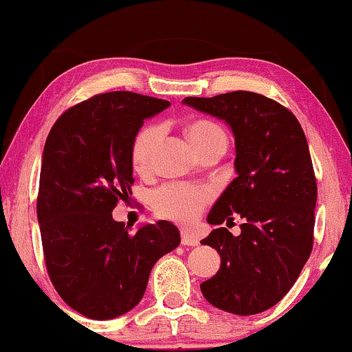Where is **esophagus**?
<instances>
[{"label": "esophagus", "instance_id": "1", "mask_svg": "<svg viewBox=\"0 0 352 352\" xmlns=\"http://www.w3.org/2000/svg\"><path fill=\"white\" fill-rule=\"evenodd\" d=\"M199 240L194 237V235L188 234V232H182V245L185 246H197Z\"/></svg>", "mask_w": 352, "mask_h": 352}]
</instances>
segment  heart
Wrapping results in <instances>:
<instances>
[{"label":"heart","instance_id":"heart-1","mask_svg":"<svg viewBox=\"0 0 352 352\" xmlns=\"http://www.w3.org/2000/svg\"><path fill=\"white\" fill-rule=\"evenodd\" d=\"M221 135H224L223 131L214 123L206 122V120L194 122L186 128V138L194 148L214 138H221ZM160 139L161 131L156 126H146L138 134L133 144V162L135 169L140 172L148 169ZM208 201L210 191L207 188L180 185V183L161 186L153 194V206L156 212L161 217L174 219V221L182 224H191L196 221Z\"/></svg>","mask_w":352,"mask_h":352}]
</instances>
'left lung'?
<instances>
[{
  "instance_id": "obj_1",
  "label": "left lung",
  "mask_w": 352,
  "mask_h": 352,
  "mask_svg": "<svg viewBox=\"0 0 352 352\" xmlns=\"http://www.w3.org/2000/svg\"><path fill=\"white\" fill-rule=\"evenodd\" d=\"M185 106L223 120L234 134L237 177L210 210L207 223L228 228L240 217V235L213 229L201 240L218 251L217 275L201 285L219 310L250 316L286 296L311 254L318 188L300 123L262 94L232 91L185 98Z\"/></svg>"
}]
</instances>
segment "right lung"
<instances>
[{"mask_svg": "<svg viewBox=\"0 0 352 352\" xmlns=\"http://www.w3.org/2000/svg\"><path fill=\"white\" fill-rule=\"evenodd\" d=\"M169 106L131 91L98 94L66 110L45 140L38 221L47 272L63 300L90 319L133 310L156 261L180 245L177 226L164 219L131 235L112 217L131 194L144 120Z\"/></svg>", "mask_w": 352, "mask_h": 352, "instance_id": "1", "label": "right lung"}]
</instances>
